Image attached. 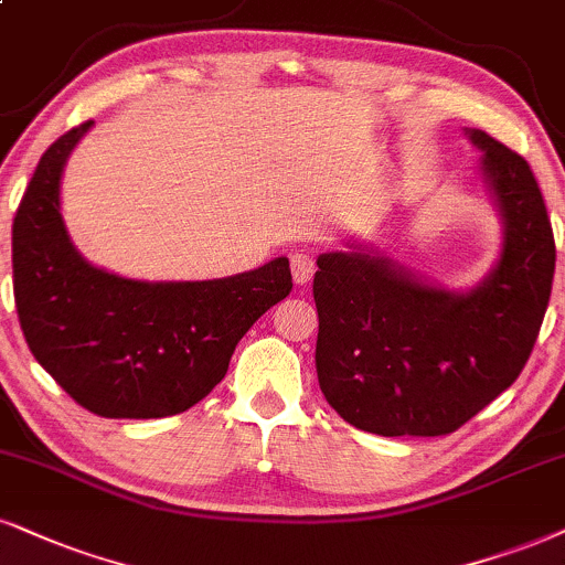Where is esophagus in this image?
Returning <instances> with one entry per match:
<instances>
[{
  "instance_id": "esophagus-1",
  "label": "esophagus",
  "mask_w": 565,
  "mask_h": 565,
  "mask_svg": "<svg viewBox=\"0 0 565 565\" xmlns=\"http://www.w3.org/2000/svg\"><path fill=\"white\" fill-rule=\"evenodd\" d=\"M290 269H294V280L298 285H306L311 282V277H315L317 264L309 254H294L290 256Z\"/></svg>"
}]
</instances>
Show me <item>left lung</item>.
<instances>
[{"instance_id": "obj_1", "label": "left lung", "mask_w": 565, "mask_h": 565, "mask_svg": "<svg viewBox=\"0 0 565 565\" xmlns=\"http://www.w3.org/2000/svg\"><path fill=\"white\" fill-rule=\"evenodd\" d=\"M503 225L500 256L469 290L427 282L374 246L317 259V377L327 403L382 437L450 435L516 382L537 343L555 241L526 159L466 128Z\"/></svg>"}]
</instances>
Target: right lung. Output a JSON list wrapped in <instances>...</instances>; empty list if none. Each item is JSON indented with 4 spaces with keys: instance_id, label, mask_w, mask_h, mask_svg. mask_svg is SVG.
Here are the masks:
<instances>
[{
    "instance_id": "1",
    "label": "right lung",
    "mask_w": 565,
    "mask_h": 565,
    "mask_svg": "<svg viewBox=\"0 0 565 565\" xmlns=\"http://www.w3.org/2000/svg\"><path fill=\"white\" fill-rule=\"evenodd\" d=\"M90 125L49 146L12 222L20 327L39 364L90 414L162 419L212 393L238 340L294 277L285 256L196 282L130 280L88 264L62 220L60 185Z\"/></svg>"
}]
</instances>
